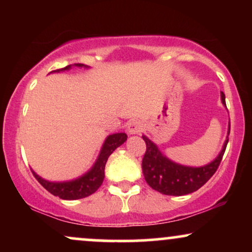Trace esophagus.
I'll list each match as a JSON object with an SVG mask.
<instances>
[{"label": "esophagus", "instance_id": "34e87169", "mask_svg": "<svg viewBox=\"0 0 252 252\" xmlns=\"http://www.w3.org/2000/svg\"><path fill=\"white\" fill-rule=\"evenodd\" d=\"M143 130V123L140 120H132L128 123V132L130 135L140 134Z\"/></svg>", "mask_w": 252, "mask_h": 252}]
</instances>
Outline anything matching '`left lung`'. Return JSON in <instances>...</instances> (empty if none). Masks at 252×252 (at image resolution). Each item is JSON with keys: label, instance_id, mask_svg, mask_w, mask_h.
Wrapping results in <instances>:
<instances>
[{"label": "left lung", "instance_id": "1", "mask_svg": "<svg viewBox=\"0 0 252 252\" xmlns=\"http://www.w3.org/2000/svg\"><path fill=\"white\" fill-rule=\"evenodd\" d=\"M221 103H225V94H220ZM230 134V124L228 131ZM146 142L147 150L142 160V172L147 184L153 189L166 195H185L195 192L204 186L212 178L226 149L228 138H226L222 146L221 152L212 162L201 167H189L173 162L166 155H163L154 142L149 140L147 136H142Z\"/></svg>", "mask_w": 252, "mask_h": 252}]
</instances>
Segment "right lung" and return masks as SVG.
I'll return each instance as SVG.
<instances>
[{
    "mask_svg": "<svg viewBox=\"0 0 252 252\" xmlns=\"http://www.w3.org/2000/svg\"><path fill=\"white\" fill-rule=\"evenodd\" d=\"M72 66L85 68L89 67V66L84 65V63H74V65H67L66 67L52 72L67 71L72 68ZM126 138H128V136H126V132H117V134L109 135L105 138V141H104L99 155H98L96 162L92 166V168L88 173L79 176L78 179H74V180L52 182L42 179L34 170H32V172H33L36 180L40 182V185H41L43 189H47L51 194L59 196L60 199H63V200H76V199L86 198V196L91 195L92 193L96 192L100 187V185L103 184L104 169H105V164L109 156L114 153L115 149L122 146L126 141Z\"/></svg>",
    "mask_w": 252,
    "mask_h": 252,
    "instance_id": "right-lung-1",
    "label": "right lung"
}]
</instances>
